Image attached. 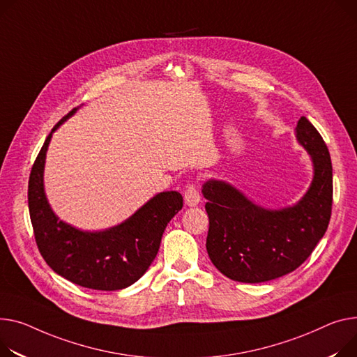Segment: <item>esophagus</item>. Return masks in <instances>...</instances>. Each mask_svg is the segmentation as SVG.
I'll return each mask as SVG.
<instances>
[{
  "instance_id": "1",
  "label": "esophagus",
  "mask_w": 357,
  "mask_h": 357,
  "mask_svg": "<svg viewBox=\"0 0 357 357\" xmlns=\"http://www.w3.org/2000/svg\"><path fill=\"white\" fill-rule=\"evenodd\" d=\"M183 198H185V204H186L188 206H195V205H198V204H199V201H201V195H199L198 186H197V183H195V182L188 183Z\"/></svg>"
}]
</instances>
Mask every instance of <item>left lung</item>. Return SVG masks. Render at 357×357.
I'll use <instances>...</instances> for the list:
<instances>
[{
	"instance_id": "left-lung-1",
	"label": "left lung",
	"mask_w": 357,
	"mask_h": 357,
	"mask_svg": "<svg viewBox=\"0 0 357 357\" xmlns=\"http://www.w3.org/2000/svg\"><path fill=\"white\" fill-rule=\"evenodd\" d=\"M298 144L310 153L313 182L293 206L264 209L224 181L204 183L209 218L206 251L224 275L240 282H263L298 268L328 227L333 204V169L321 135L301 116Z\"/></svg>"
}]
</instances>
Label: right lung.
<instances>
[{
  "instance_id": "right-lung-1",
  "label": "right lung",
  "mask_w": 357,
  "mask_h": 357,
  "mask_svg": "<svg viewBox=\"0 0 357 357\" xmlns=\"http://www.w3.org/2000/svg\"><path fill=\"white\" fill-rule=\"evenodd\" d=\"M77 109L67 113L47 136L29 179V209L36 243L50 268L77 286L114 291L136 282L155 259L162 234L183 206L176 191L160 192L121 225L106 231H80L60 221L44 194L45 152L53 132Z\"/></svg>"
}]
</instances>
